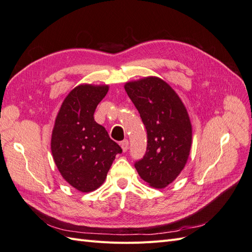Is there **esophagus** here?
Listing matches in <instances>:
<instances>
[{
    "mask_svg": "<svg viewBox=\"0 0 252 252\" xmlns=\"http://www.w3.org/2000/svg\"><path fill=\"white\" fill-rule=\"evenodd\" d=\"M120 145H121L122 149H123V151L125 152V151H127V149H128V146H129V141H128V140L122 141V142L120 143Z\"/></svg>",
    "mask_w": 252,
    "mask_h": 252,
    "instance_id": "1",
    "label": "esophagus"
}]
</instances>
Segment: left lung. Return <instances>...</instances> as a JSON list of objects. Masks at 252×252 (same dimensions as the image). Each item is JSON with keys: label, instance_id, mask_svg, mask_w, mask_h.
Returning a JSON list of instances; mask_svg holds the SVG:
<instances>
[{"label": "left lung", "instance_id": "8db88e82", "mask_svg": "<svg viewBox=\"0 0 252 252\" xmlns=\"http://www.w3.org/2000/svg\"><path fill=\"white\" fill-rule=\"evenodd\" d=\"M124 88L147 130L146 154L135 162V169L149 186L165 188L184 169L190 154L192 126L187 109L158 77L127 82Z\"/></svg>", "mask_w": 252, "mask_h": 252}]
</instances>
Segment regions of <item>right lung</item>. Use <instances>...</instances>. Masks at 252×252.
<instances>
[{"mask_svg":"<svg viewBox=\"0 0 252 252\" xmlns=\"http://www.w3.org/2000/svg\"><path fill=\"white\" fill-rule=\"evenodd\" d=\"M108 85L81 84L65 97L51 134V154L63 179L81 192L100 187L122 148L94 113Z\"/></svg>","mask_w":252,"mask_h":252,"instance_id":"right-lung-1","label":"right lung"}]
</instances>
